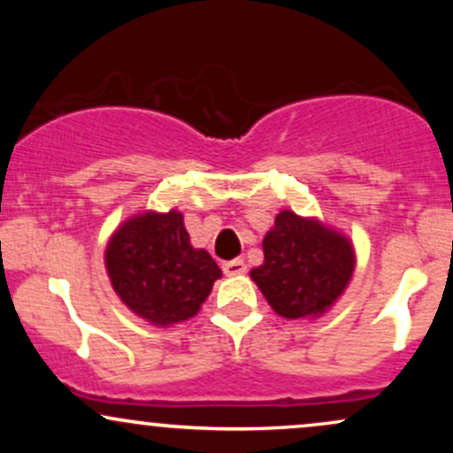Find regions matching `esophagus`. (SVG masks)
Segmentation results:
<instances>
[{"label":"esophagus","mask_w":453,"mask_h":453,"mask_svg":"<svg viewBox=\"0 0 453 453\" xmlns=\"http://www.w3.org/2000/svg\"><path fill=\"white\" fill-rule=\"evenodd\" d=\"M223 273H226L227 277H238V274L247 273V264H244L242 259H230V262L223 264Z\"/></svg>","instance_id":"1"}]
</instances>
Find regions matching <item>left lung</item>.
<instances>
[{"instance_id": "8db88e82", "label": "left lung", "mask_w": 453, "mask_h": 453, "mask_svg": "<svg viewBox=\"0 0 453 453\" xmlns=\"http://www.w3.org/2000/svg\"><path fill=\"white\" fill-rule=\"evenodd\" d=\"M262 247L264 264L249 274L285 319H317L327 313L356 270L351 238L289 209L274 217Z\"/></svg>"}]
</instances>
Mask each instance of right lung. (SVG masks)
<instances>
[{
  "mask_svg": "<svg viewBox=\"0 0 453 453\" xmlns=\"http://www.w3.org/2000/svg\"><path fill=\"white\" fill-rule=\"evenodd\" d=\"M121 303L149 324L170 327L197 315L221 268L191 247L183 212L142 211L112 232L104 251Z\"/></svg>",
  "mask_w": 453,
  "mask_h": 453,
  "instance_id": "1",
  "label": "right lung"
}]
</instances>
